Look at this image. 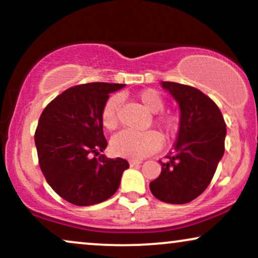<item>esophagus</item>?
<instances>
[{"label":"esophagus","instance_id":"esophagus-1","mask_svg":"<svg viewBox=\"0 0 258 258\" xmlns=\"http://www.w3.org/2000/svg\"><path fill=\"white\" fill-rule=\"evenodd\" d=\"M141 164H142L141 160H130V165H131V166H138V165Z\"/></svg>","mask_w":258,"mask_h":258}]
</instances>
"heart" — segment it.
I'll return each instance as SVG.
<instances>
[{
    "instance_id": "heart-1",
    "label": "heart",
    "mask_w": 258,
    "mask_h": 258,
    "mask_svg": "<svg viewBox=\"0 0 258 258\" xmlns=\"http://www.w3.org/2000/svg\"><path fill=\"white\" fill-rule=\"evenodd\" d=\"M138 99L146 106L148 111L156 115L155 123L164 131L173 132L179 125V115L176 112H161L165 108V99L159 91L154 88H147L138 93ZM121 96L114 94L105 100L103 105L100 121L108 131L116 128L119 123V108L121 104ZM161 136L155 131L137 132L132 130H123L115 135L111 139V150L116 155L122 158L139 160L150 154L155 153L161 147Z\"/></svg>"
}]
</instances>
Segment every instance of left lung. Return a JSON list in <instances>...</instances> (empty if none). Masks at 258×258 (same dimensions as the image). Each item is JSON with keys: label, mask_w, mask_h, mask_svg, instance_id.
I'll return each mask as SVG.
<instances>
[{"label": "left lung", "mask_w": 258, "mask_h": 258, "mask_svg": "<svg viewBox=\"0 0 258 258\" xmlns=\"http://www.w3.org/2000/svg\"><path fill=\"white\" fill-rule=\"evenodd\" d=\"M179 105V130L173 152L161 162L150 191L167 204H186L209 186L224 154L227 128L222 112L206 94L177 82L162 81Z\"/></svg>", "instance_id": "1"}]
</instances>
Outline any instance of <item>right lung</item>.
I'll return each instance as SVG.
<instances>
[{
  "mask_svg": "<svg viewBox=\"0 0 258 258\" xmlns=\"http://www.w3.org/2000/svg\"><path fill=\"white\" fill-rule=\"evenodd\" d=\"M122 84L92 82L74 86L44 108L35 132L38 164L47 183L78 206L99 204L116 193L125 159L104 155L108 142L100 121L109 94Z\"/></svg>",
  "mask_w": 258,
  "mask_h": 258,
  "instance_id": "1",
  "label": "right lung"
}]
</instances>
